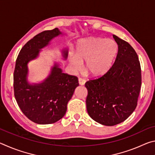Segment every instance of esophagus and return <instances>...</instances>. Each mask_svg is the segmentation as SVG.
I'll return each instance as SVG.
<instances>
[{
    "instance_id": "esophagus-1",
    "label": "esophagus",
    "mask_w": 155,
    "mask_h": 155,
    "mask_svg": "<svg viewBox=\"0 0 155 155\" xmlns=\"http://www.w3.org/2000/svg\"><path fill=\"white\" fill-rule=\"evenodd\" d=\"M85 82H86L85 80L83 79V78H78V83H79V85H85Z\"/></svg>"
}]
</instances>
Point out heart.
<instances>
[{"instance_id":"heart-1","label":"heart","mask_w":155,"mask_h":155,"mask_svg":"<svg viewBox=\"0 0 155 155\" xmlns=\"http://www.w3.org/2000/svg\"><path fill=\"white\" fill-rule=\"evenodd\" d=\"M117 52V44L109 39L91 38L80 41L76 54H71L69 62L74 71H80L85 63L89 74L100 77L111 68Z\"/></svg>"}]
</instances>
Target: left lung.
Wrapping results in <instances>:
<instances>
[{
	"instance_id": "obj_1",
	"label": "left lung",
	"mask_w": 155,
	"mask_h": 155,
	"mask_svg": "<svg viewBox=\"0 0 155 155\" xmlns=\"http://www.w3.org/2000/svg\"><path fill=\"white\" fill-rule=\"evenodd\" d=\"M118 51L112 67L103 77L85 83L86 107L94 121L105 126L124 122L134 111L141 85L138 56L127 41L114 35Z\"/></svg>"
}]
</instances>
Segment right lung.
Returning <instances> with one entry per match:
<instances>
[{
	"mask_svg": "<svg viewBox=\"0 0 155 155\" xmlns=\"http://www.w3.org/2000/svg\"><path fill=\"white\" fill-rule=\"evenodd\" d=\"M62 33L58 28L44 31L31 39L20 50L14 73V96L21 111L31 121L39 124H52L61 119L67 104L79 85L78 78L62 72L54 63L50 74L40 83L28 81V62L39 56L41 48ZM65 59L68 50H62Z\"/></svg>",
	"mask_w": 155,
	"mask_h": 155,
	"instance_id": "add662e5",
	"label": "right lung"
}]
</instances>
